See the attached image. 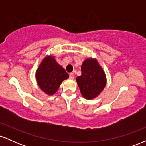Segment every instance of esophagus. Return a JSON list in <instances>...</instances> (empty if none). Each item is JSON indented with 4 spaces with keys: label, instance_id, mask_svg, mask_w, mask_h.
<instances>
[{
    "label": "esophagus",
    "instance_id": "1",
    "mask_svg": "<svg viewBox=\"0 0 146 146\" xmlns=\"http://www.w3.org/2000/svg\"><path fill=\"white\" fill-rule=\"evenodd\" d=\"M69 78H70V79H71V80H73V79H74V78H75V75H74V73H70V75H69Z\"/></svg>",
    "mask_w": 146,
    "mask_h": 146
}]
</instances>
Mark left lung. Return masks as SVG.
I'll list each match as a JSON object with an SVG mask.
<instances>
[{
  "mask_svg": "<svg viewBox=\"0 0 146 146\" xmlns=\"http://www.w3.org/2000/svg\"><path fill=\"white\" fill-rule=\"evenodd\" d=\"M82 75L76 81L82 95L90 100L96 98L104 88L106 84L105 73L96 60L86 59L81 66Z\"/></svg>",
  "mask_w": 146,
  "mask_h": 146,
  "instance_id": "left-lung-1",
  "label": "left lung"
}]
</instances>
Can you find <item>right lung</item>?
I'll return each mask as SVG.
<instances>
[{
    "label": "right lung",
    "mask_w": 146,
    "mask_h": 146,
    "mask_svg": "<svg viewBox=\"0 0 146 146\" xmlns=\"http://www.w3.org/2000/svg\"><path fill=\"white\" fill-rule=\"evenodd\" d=\"M36 75L38 86L49 95L56 93L63 80L69 77L53 56H47L42 60Z\"/></svg>",
    "instance_id": "right-lung-1"
}]
</instances>
